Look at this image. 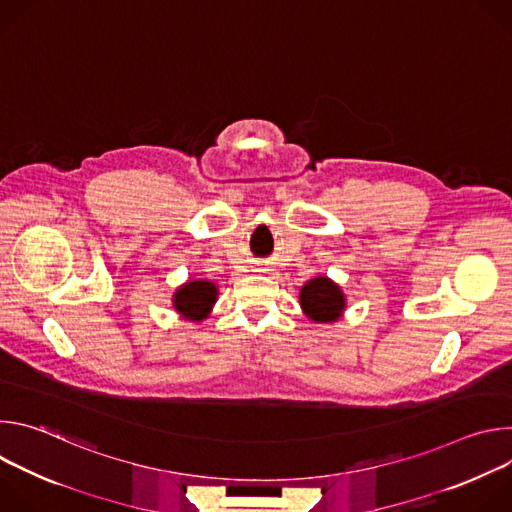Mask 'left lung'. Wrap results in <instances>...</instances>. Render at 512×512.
<instances>
[{"instance_id":"1","label":"left lung","mask_w":512,"mask_h":512,"mask_svg":"<svg viewBox=\"0 0 512 512\" xmlns=\"http://www.w3.org/2000/svg\"><path fill=\"white\" fill-rule=\"evenodd\" d=\"M300 306L310 320L328 324L342 316L346 308V296L342 294L340 285H336L330 277L320 275L310 279L300 289Z\"/></svg>"}]
</instances>
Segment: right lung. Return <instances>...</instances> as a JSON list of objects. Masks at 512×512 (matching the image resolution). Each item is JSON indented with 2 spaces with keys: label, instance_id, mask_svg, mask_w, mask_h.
Instances as JSON below:
<instances>
[{
  "label": "right lung",
  "instance_id": "1",
  "mask_svg": "<svg viewBox=\"0 0 512 512\" xmlns=\"http://www.w3.org/2000/svg\"><path fill=\"white\" fill-rule=\"evenodd\" d=\"M218 296V287L208 279H192L176 289L172 298L174 310L192 322H200L208 318Z\"/></svg>",
  "mask_w": 512,
  "mask_h": 512
}]
</instances>
